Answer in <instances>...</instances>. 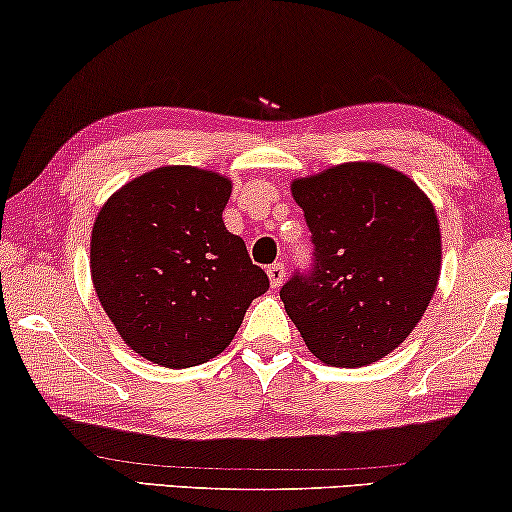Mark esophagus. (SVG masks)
<instances>
[{
  "label": "esophagus",
  "mask_w": 512,
  "mask_h": 512,
  "mask_svg": "<svg viewBox=\"0 0 512 512\" xmlns=\"http://www.w3.org/2000/svg\"><path fill=\"white\" fill-rule=\"evenodd\" d=\"M284 277H287V270H284V263L270 265V268H268V280H270V287H272V289L282 287Z\"/></svg>",
  "instance_id": "obj_1"
}]
</instances>
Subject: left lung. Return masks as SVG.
<instances>
[{
    "label": "left lung",
    "instance_id": "1",
    "mask_svg": "<svg viewBox=\"0 0 512 512\" xmlns=\"http://www.w3.org/2000/svg\"><path fill=\"white\" fill-rule=\"evenodd\" d=\"M291 195L313 232L315 270L284 284V310L320 362H378L407 341L437 289L442 232L433 202L378 162L294 178Z\"/></svg>",
    "mask_w": 512,
    "mask_h": 512
}]
</instances>
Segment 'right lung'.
I'll list each match as a JSON object with an SVG mask.
<instances>
[{
	"mask_svg": "<svg viewBox=\"0 0 512 512\" xmlns=\"http://www.w3.org/2000/svg\"><path fill=\"white\" fill-rule=\"evenodd\" d=\"M232 181L169 164L122 185L91 230V280L117 334L152 364L197 367L228 348L268 291L242 237L225 230Z\"/></svg>",
	"mask_w": 512,
	"mask_h": 512,
	"instance_id": "add662e5",
	"label": "right lung"
}]
</instances>
